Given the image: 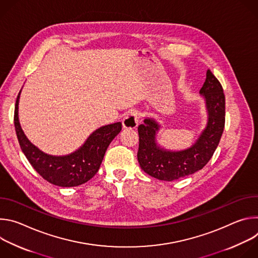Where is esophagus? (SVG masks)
I'll return each instance as SVG.
<instances>
[{
    "mask_svg": "<svg viewBox=\"0 0 258 258\" xmlns=\"http://www.w3.org/2000/svg\"><path fill=\"white\" fill-rule=\"evenodd\" d=\"M139 118H140V114L138 113V111H135V110H133V111L126 113V115L122 119V126H123V128H126V130H134V128H136L138 126Z\"/></svg>",
    "mask_w": 258,
    "mask_h": 258,
    "instance_id": "obj_1",
    "label": "esophagus"
}]
</instances>
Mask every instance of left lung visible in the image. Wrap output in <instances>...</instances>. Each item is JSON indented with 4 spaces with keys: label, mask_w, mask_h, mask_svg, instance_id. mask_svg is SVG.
<instances>
[{
    "label": "left lung",
    "mask_w": 258,
    "mask_h": 258,
    "mask_svg": "<svg viewBox=\"0 0 258 258\" xmlns=\"http://www.w3.org/2000/svg\"><path fill=\"white\" fill-rule=\"evenodd\" d=\"M200 96L204 101L207 121L194 143L185 149H166L158 143L157 137L162 125L155 118L145 117L143 124L139 125L138 160L146 173L160 180L171 181L195 173L210 160L222 138L226 115L223 87L210 70L206 72Z\"/></svg>",
    "instance_id": "obj_1"
}]
</instances>
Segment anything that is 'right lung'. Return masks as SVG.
<instances>
[{
  "label": "right lung",
  "mask_w": 258,
  "mask_h": 258,
  "mask_svg": "<svg viewBox=\"0 0 258 258\" xmlns=\"http://www.w3.org/2000/svg\"><path fill=\"white\" fill-rule=\"evenodd\" d=\"M21 90L15 104L14 124L21 150L32 167L47 181L59 187H77L90 180L98 172L108 146L120 133L121 122L97 128L76 151L66 155H51L34 146L21 127L18 115Z\"/></svg>",
  "instance_id": "add662e5"
}]
</instances>
